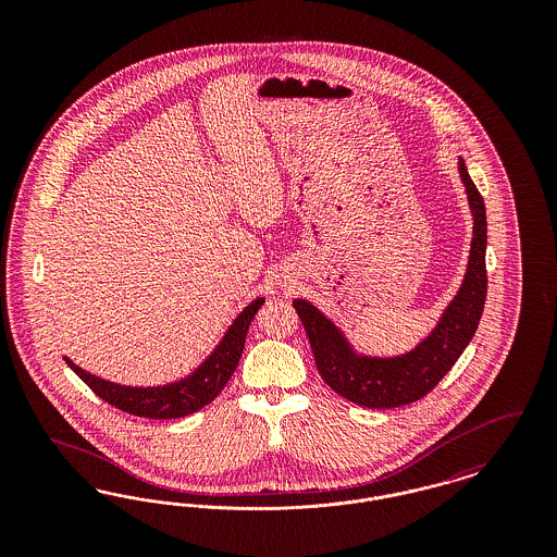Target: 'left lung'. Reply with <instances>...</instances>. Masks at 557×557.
Segmentation results:
<instances>
[{"mask_svg":"<svg viewBox=\"0 0 557 557\" xmlns=\"http://www.w3.org/2000/svg\"><path fill=\"white\" fill-rule=\"evenodd\" d=\"M457 164L474 216V238L461 288L420 345L398 357L359 355L343 330L318 307L305 298L292 302L309 336L323 382L350 403L393 409L420 400L443 380L476 334L486 300V211L466 162L459 159Z\"/></svg>","mask_w":557,"mask_h":557,"instance_id":"left-lung-1","label":"left lung"}]
</instances>
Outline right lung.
I'll return each instance as SVG.
<instances>
[{
	"mask_svg": "<svg viewBox=\"0 0 557 557\" xmlns=\"http://www.w3.org/2000/svg\"><path fill=\"white\" fill-rule=\"evenodd\" d=\"M263 302L265 298L252 300L238 318L234 319V323L230 325L221 343L205 359V363L180 382H171L164 386H148V388L121 386V384L102 380L89 371L81 370L79 366H75L69 357H64V361L98 397L104 398L121 411L148 418V420L184 418L209 405L212 398L223 391L227 380L234 375L244 350L250 321L257 315Z\"/></svg>",
	"mask_w": 557,
	"mask_h": 557,
	"instance_id": "add662e5",
	"label": "right lung"
}]
</instances>
